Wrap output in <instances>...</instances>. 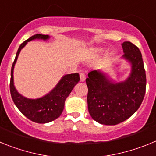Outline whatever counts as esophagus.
<instances>
[{
	"label": "esophagus",
	"instance_id": "34e87169",
	"mask_svg": "<svg viewBox=\"0 0 156 156\" xmlns=\"http://www.w3.org/2000/svg\"><path fill=\"white\" fill-rule=\"evenodd\" d=\"M80 81L81 82H84L85 80H86V76L83 73H80Z\"/></svg>",
	"mask_w": 156,
	"mask_h": 156
}]
</instances>
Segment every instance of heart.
Segmentation results:
<instances>
[{"instance_id": "obj_1", "label": "heart", "mask_w": 156, "mask_h": 156, "mask_svg": "<svg viewBox=\"0 0 156 156\" xmlns=\"http://www.w3.org/2000/svg\"><path fill=\"white\" fill-rule=\"evenodd\" d=\"M103 51L102 48H94L93 49V52L95 54H100Z\"/></svg>"}]
</instances>
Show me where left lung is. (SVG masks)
Returning a JSON list of instances; mask_svg holds the SVG:
<instances>
[{"instance_id":"1","label":"left lung","mask_w":156,"mask_h":156,"mask_svg":"<svg viewBox=\"0 0 156 156\" xmlns=\"http://www.w3.org/2000/svg\"><path fill=\"white\" fill-rule=\"evenodd\" d=\"M122 58L131 67L125 80L116 82L101 70H93L86 79L88 111L101 124L116 125L131 116L140 107L146 89V75L139 48L129 41L122 44Z\"/></svg>"}]
</instances>
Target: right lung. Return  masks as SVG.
Returning a JSON list of instances; mask_svg holds the SVG:
<instances>
[{"mask_svg": "<svg viewBox=\"0 0 156 156\" xmlns=\"http://www.w3.org/2000/svg\"><path fill=\"white\" fill-rule=\"evenodd\" d=\"M49 39L50 36L37 34L24 41L18 49L11 71L10 92L14 103L25 116L37 123H47L58 118L64 109L66 99L80 81L79 73L66 74L62 77L49 93L38 98H28L18 92L14 85L13 73L19 53L30 41L34 40L48 41Z\"/></svg>", "mask_w": 156, "mask_h": 156, "instance_id": "1", "label": "right lung"}]
</instances>
